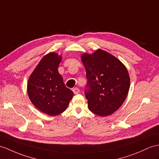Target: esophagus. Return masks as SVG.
Here are the masks:
<instances>
[{"label":"esophagus","mask_w":159,"mask_h":159,"mask_svg":"<svg viewBox=\"0 0 159 159\" xmlns=\"http://www.w3.org/2000/svg\"><path fill=\"white\" fill-rule=\"evenodd\" d=\"M73 92H74V94H78V93L80 92V89H79L78 88H73Z\"/></svg>","instance_id":"esophagus-1"}]
</instances>
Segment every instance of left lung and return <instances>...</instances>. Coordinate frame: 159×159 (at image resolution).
Instances as JSON below:
<instances>
[{"instance_id": "8db88e82", "label": "left lung", "mask_w": 159, "mask_h": 159, "mask_svg": "<svg viewBox=\"0 0 159 159\" xmlns=\"http://www.w3.org/2000/svg\"><path fill=\"white\" fill-rule=\"evenodd\" d=\"M88 83L85 95L89 110L104 117L121 107L128 94L130 78L127 68L113 55L101 49L81 57Z\"/></svg>"}]
</instances>
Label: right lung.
<instances>
[{"mask_svg":"<svg viewBox=\"0 0 159 159\" xmlns=\"http://www.w3.org/2000/svg\"><path fill=\"white\" fill-rule=\"evenodd\" d=\"M62 57L57 53L46 55L35 68L28 82L29 98L38 109L56 116L67 109L73 92L65 86L58 71Z\"/></svg>","mask_w":159,"mask_h":159,"instance_id":"1","label":"right lung"}]
</instances>
